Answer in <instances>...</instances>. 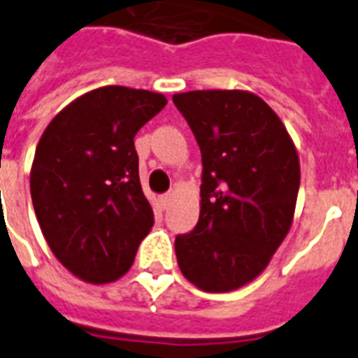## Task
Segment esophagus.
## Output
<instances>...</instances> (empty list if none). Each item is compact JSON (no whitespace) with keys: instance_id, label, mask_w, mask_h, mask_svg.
<instances>
[{"instance_id":"esophagus-1","label":"esophagus","mask_w":358,"mask_h":358,"mask_svg":"<svg viewBox=\"0 0 358 358\" xmlns=\"http://www.w3.org/2000/svg\"><path fill=\"white\" fill-rule=\"evenodd\" d=\"M171 198H173V194H164V196H160V203H162V207H168V205H170V201H171Z\"/></svg>"}]
</instances>
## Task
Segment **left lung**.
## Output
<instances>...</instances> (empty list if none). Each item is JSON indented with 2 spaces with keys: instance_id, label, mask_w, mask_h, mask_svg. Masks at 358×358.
Wrapping results in <instances>:
<instances>
[{
  "instance_id": "1",
  "label": "left lung",
  "mask_w": 358,
  "mask_h": 358,
  "mask_svg": "<svg viewBox=\"0 0 358 358\" xmlns=\"http://www.w3.org/2000/svg\"><path fill=\"white\" fill-rule=\"evenodd\" d=\"M201 151L196 228L176 237L185 278L209 293L248 284L268 265L293 222L301 168L292 138L248 91L173 95Z\"/></svg>"
}]
</instances>
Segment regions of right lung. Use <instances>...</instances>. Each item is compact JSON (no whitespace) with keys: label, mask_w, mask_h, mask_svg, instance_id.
<instances>
[{"label":"right lung","mask_w":358,"mask_h":358,"mask_svg":"<svg viewBox=\"0 0 358 358\" xmlns=\"http://www.w3.org/2000/svg\"><path fill=\"white\" fill-rule=\"evenodd\" d=\"M166 102L153 91L106 85L63 108L41 136L33 209L50 250L84 282L121 278L153 228L134 136Z\"/></svg>","instance_id":"obj_1"}]
</instances>
